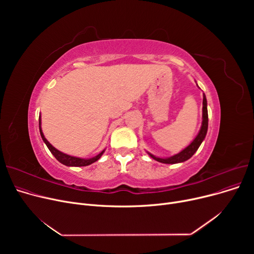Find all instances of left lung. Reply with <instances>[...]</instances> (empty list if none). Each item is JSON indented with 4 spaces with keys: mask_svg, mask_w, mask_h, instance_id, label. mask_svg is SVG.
<instances>
[{
    "mask_svg": "<svg viewBox=\"0 0 254 254\" xmlns=\"http://www.w3.org/2000/svg\"><path fill=\"white\" fill-rule=\"evenodd\" d=\"M207 130H208V110H207V99L205 93H203V116H202V126L201 128L198 130V134L196 135V137L192 140V142L185 147L183 150H181L179 153L170 156V157H158L155 156L153 154H151L150 152L147 151V153L150 155V157H152L153 159H155L156 162L163 163V164H178V163H183L185 161L190 159L198 149L199 145L202 144V142L204 141L206 135H207Z\"/></svg>",
    "mask_w": 254,
    "mask_h": 254,
    "instance_id": "left-lung-1",
    "label": "left lung"
}]
</instances>
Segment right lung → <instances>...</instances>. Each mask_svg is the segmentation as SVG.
<instances>
[{
    "mask_svg": "<svg viewBox=\"0 0 254 254\" xmlns=\"http://www.w3.org/2000/svg\"><path fill=\"white\" fill-rule=\"evenodd\" d=\"M39 129H40V135H41L42 140L46 144V146L48 147V149L50 150V152L53 154V156H55L61 164L64 165V166H68V167H85V166H89L92 163L97 162L98 159H100L101 156L103 155V153L105 152V149H104L98 155L93 156L91 158H81V157H76V156L65 154V153L58 150L56 147H53V146L45 138L43 131H42V127H41V115H39Z\"/></svg>",
    "mask_w": 254,
    "mask_h": 254,
    "instance_id": "1",
    "label": "right lung"
}]
</instances>
